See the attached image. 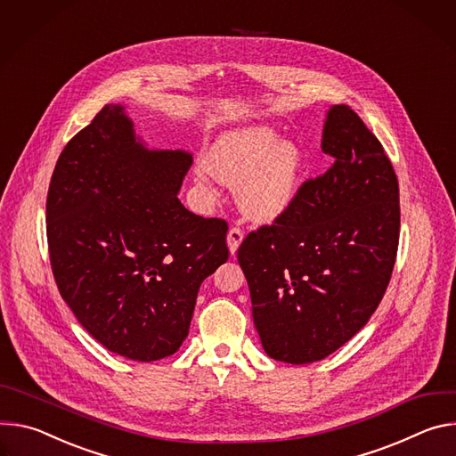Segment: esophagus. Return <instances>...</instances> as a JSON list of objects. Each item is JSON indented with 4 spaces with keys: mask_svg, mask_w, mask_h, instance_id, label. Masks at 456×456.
Masks as SVG:
<instances>
[{
    "mask_svg": "<svg viewBox=\"0 0 456 456\" xmlns=\"http://www.w3.org/2000/svg\"><path fill=\"white\" fill-rule=\"evenodd\" d=\"M242 239H244V232H242L239 226L230 228L226 240H228V248H230V254H232V256L239 249V244L242 242Z\"/></svg>",
    "mask_w": 456,
    "mask_h": 456,
    "instance_id": "34e87169",
    "label": "esophagus"
}]
</instances>
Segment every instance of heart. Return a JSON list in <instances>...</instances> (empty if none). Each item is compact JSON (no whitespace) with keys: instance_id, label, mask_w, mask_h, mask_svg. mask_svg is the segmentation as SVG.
<instances>
[{"instance_id":"heart-1","label":"heart","mask_w":456,"mask_h":456,"mask_svg":"<svg viewBox=\"0 0 456 456\" xmlns=\"http://www.w3.org/2000/svg\"><path fill=\"white\" fill-rule=\"evenodd\" d=\"M199 165V188L212 195L216 177L239 184L242 210L256 221L270 223L293 202L302 174V154L291 141H279L268 126H249L221 135Z\"/></svg>"}]
</instances>
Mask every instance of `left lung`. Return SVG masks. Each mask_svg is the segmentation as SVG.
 Segmentation results:
<instances>
[{
  "label": "left lung",
  "mask_w": 456,
  "mask_h": 456,
  "mask_svg": "<svg viewBox=\"0 0 456 456\" xmlns=\"http://www.w3.org/2000/svg\"><path fill=\"white\" fill-rule=\"evenodd\" d=\"M322 151L333 165L237 249L263 347L288 364L326 359L364 328L398 249L396 174L347 105L328 112Z\"/></svg>",
  "instance_id": "1"
}]
</instances>
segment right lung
<instances>
[{
	"instance_id": "right-lung-1",
	"label": "right lung",
	"mask_w": 456,
	"mask_h": 456,
	"mask_svg": "<svg viewBox=\"0 0 456 456\" xmlns=\"http://www.w3.org/2000/svg\"><path fill=\"white\" fill-rule=\"evenodd\" d=\"M181 150L148 151L121 105L63 148L46 195L50 266L63 300L107 349L139 362L174 355L200 282L228 261V224L188 212Z\"/></svg>"
}]
</instances>
